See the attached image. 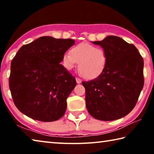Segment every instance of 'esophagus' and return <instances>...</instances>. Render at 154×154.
<instances>
[{
  "label": "esophagus",
  "mask_w": 154,
  "mask_h": 154,
  "mask_svg": "<svg viewBox=\"0 0 154 154\" xmlns=\"http://www.w3.org/2000/svg\"><path fill=\"white\" fill-rule=\"evenodd\" d=\"M76 82L77 83H82V79H80L79 78H78V77H76Z\"/></svg>",
  "instance_id": "esophagus-1"
}]
</instances>
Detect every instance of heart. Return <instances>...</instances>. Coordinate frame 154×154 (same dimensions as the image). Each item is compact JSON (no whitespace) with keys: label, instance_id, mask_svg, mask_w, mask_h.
<instances>
[{"label":"heart","instance_id":"obj_1","mask_svg":"<svg viewBox=\"0 0 154 154\" xmlns=\"http://www.w3.org/2000/svg\"><path fill=\"white\" fill-rule=\"evenodd\" d=\"M64 67L71 70L78 62V71L83 77L92 79L98 77L105 71L107 57L101 48L88 43H81L74 46L69 53L62 56Z\"/></svg>","mask_w":154,"mask_h":154}]
</instances>
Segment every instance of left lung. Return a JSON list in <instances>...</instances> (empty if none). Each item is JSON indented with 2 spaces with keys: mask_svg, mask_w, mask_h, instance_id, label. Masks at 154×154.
<instances>
[{
  "mask_svg": "<svg viewBox=\"0 0 154 154\" xmlns=\"http://www.w3.org/2000/svg\"><path fill=\"white\" fill-rule=\"evenodd\" d=\"M92 43L105 51L107 63L100 76L82 82L85 105L96 119H120L134 109L143 88V58L136 47L119 36H107Z\"/></svg>",
  "mask_w": 154,
  "mask_h": 154,
  "instance_id": "obj_1",
  "label": "left lung"
}]
</instances>
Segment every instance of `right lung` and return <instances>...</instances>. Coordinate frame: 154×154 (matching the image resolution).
Listing matches in <instances>:
<instances>
[{
  "mask_svg": "<svg viewBox=\"0 0 154 154\" xmlns=\"http://www.w3.org/2000/svg\"><path fill=\"white\" fill-rule=\"evenodd\" d=\"M75 41L41 36L18 50L11 64L9 88L23 114L41 122H54L64 116L66 99L77 82L60 63Z\"/></svg>",
  "mask_w": 154,
  "mask_h": 154,
  "instance_id": "right-lung-1",
  "label": "right lung"
}]
</instances>
